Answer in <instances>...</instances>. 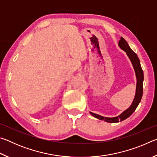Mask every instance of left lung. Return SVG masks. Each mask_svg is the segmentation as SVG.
Here are the masks:
<instances>
[{
	"label": "left lung",
	"instance_id": "8db88e82",
	"mask_svg": "<svg viewBox=\"0 0 157 157\" xmlns=\"http://www.w3.org/2000/svg\"><path fill=\"white\" fill-rule=\"evenodd\" d=\"M118 46L121 48L125 51L127 56L129 58L130 61L133 65V67L134 68L135 73H136V94L134 98V100L132 103L130 107L124 111L123 113L120 114L118 116L113 117V118H107V117H104L98 114L90 112L91 115L101 121H105L107 123H118L119 121H123L125 120L126 118H128L132 115L133 112L136 110V107L140 102L143 95V82L144 79V76H143V71L142 70L141 66H140V60L138 57L137 55L133 50L130 48L127 42L124 39L121 37V40L118 42Z\"/></svg>",
	"mask_w": 157,
	"mask_h": 157
}]
</instances>
